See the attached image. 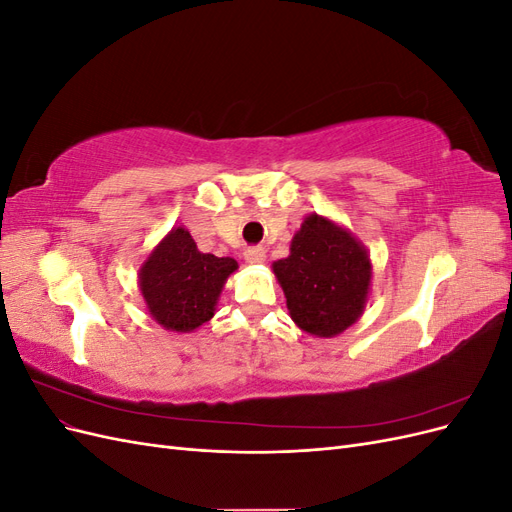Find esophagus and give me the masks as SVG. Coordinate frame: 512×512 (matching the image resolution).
I'll return each instance as SVG.
<instances>
[{"instance_id": "obj_1", "label": "esophagus", "mask_w": 512, "mask_h": 512, "mask_svg": "<svg viewBox=\"0 0 512 512\" xmlns=\"http://www.w3.org/2000/svg\"><path fill=\"white\" fill-rule=\"evenodd\" d=\"M243 258H245V262H250V265H260V262H265L267 254L262 247H247V250L243 252Z\"/></svg>"}]
</instances>
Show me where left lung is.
Masks as SVG:
<instances>
[{
	"mask_svg": "<svg viewBox=\"0 0 512 512\" xmlns=\"http://www.w3.org/2000/svg\"><path fill=\"white\" fill-rule=\"evenodd\" d=\"M290 318L297 327L333 337L359 320L367 301L371 265L365 247L348 230L320 215L305 218L288 258L273 262Z\"/></svg>",
	"mask_w": 512,
	"mask_h": 512,
	"instance_id": "obj_1",
	"label": "left lung"
}]
</instances>
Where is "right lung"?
Here are the masks:
<instances>
[{
    "mask_svg": "<svg viewBox=\"0 0 512 512\" xmlns=\"http://www.w3.org/2000/svg\"><path fill=\"white\" fill-rule=\"evenodd\" d=\"M235 258L198 252L185 228H173L141 269V292L164 329L188 333L213 318Z\"/></svg>",
    "mask_w": 512,
    "mask_h": 512,
    "instance_id": "right-lung-1",
    "label": "right lung"
}]
</instances>
